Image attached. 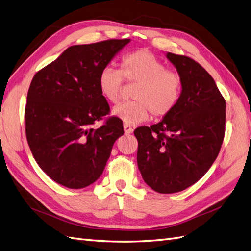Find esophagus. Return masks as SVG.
<instances>
[{"instance_id":"esophagus-1","label":"esophagus","mask_w":251,"mask_h":251,"mask_svg":"<svg viewBox=\"0 0 251 251\" xmlns=\"http://www.w3.org/2000/svg\"><path fill=\"white\" fill-rule=\"evenodd\" d=\"M124 130H125V133L126 134H131V133H133V127L132 126H130L128 125H124Z\"/></svg>"}]
</instances>
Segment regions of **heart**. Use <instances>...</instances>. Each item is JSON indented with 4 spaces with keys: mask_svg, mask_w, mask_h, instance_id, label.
<instances>
[{
    "mask_svg": "<svg viewBox=\"0 0 251 251\" xmlns=\"http://www.w3.org/2000/svg\"><path fill=\"white\" fill-rule=\"evenodd\" d=\"M124 79L137 84L132 95L135 100L113 111L126 125L144 123L151 113L157 118L168 116L180 100L184 85L180 74L168 70L162 61L147 50L127 52L121 58L119 71L105 67L100 72L98 89L107 102H119Z\"/></svg>",
    "mask_w": 251,
    "mask_h": 251,
    "instance_id": "b5f03b06",
    "label": "heart"
}]
</instances>
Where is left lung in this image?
Here are the masks:
<instances>
[{"label": "left lung", "instance_id": "8db88e82", "mask_svg": "<svg viewBox=\"0 0 251 251\" xmlns=\"http://www.w3.org/2000/svg\"><path fill=\"white\" fill-rule=\"evenodd\" d=\"M184 81L180 100L160 123L139 126L137 164L142 178L158 193L185 190L218 157L225 136L226 101L213 78L187 56L167 53Z\"/></svg>", "mask_w": 251, "mask_h": 251}]
</instances>
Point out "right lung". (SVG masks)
<instances>
[{"instance_id": "right-lung-1", "label": "right lung", "mask_w": 251, "mask_h": 251, "mask_svg": "<svg viewBox=\"0 0 251 251\" xmlns=\"http://www.w3.org/2000/svg\"><path fill=\"white\" fill-rule=\"evenodd\" d=\"M130 40L74 45L33 76L27 93L25 132L37 164L70 189L90 186L102 174L114 142L124 135L120 118L98 89L100 72ZM103 126L94 128L96 121Z\"/></svg>"}]
</instances>
